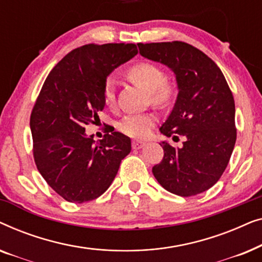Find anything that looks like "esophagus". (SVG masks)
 <instances>
[{
    "label": "esophagus",
    "instance_id": "obj_1",
    "mask_svg": "<svg viewBox=\"0 0 262 262\" xmlns=\"http://www.w3.org/2000/svg\"><path fill=\"white\" fill-rule=\"evenodd\" d=\"M146 145V142H143V141H132V148H134L135 150H138V149H142L143 146Z\"/></svg>",
    "mask_w": 262,
    "mask_h": 262
}]
</instances>
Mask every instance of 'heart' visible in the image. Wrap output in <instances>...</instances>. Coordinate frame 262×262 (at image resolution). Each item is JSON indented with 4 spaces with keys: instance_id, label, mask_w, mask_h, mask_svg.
<instances>
[{
    "instance_id": "obj_1",
    "label": "heart",
    "mask_w": 262,
    "mask_h": 262,
    "mask_svg": "<svg viewBox=\"0 0 262 262\" xmlns=\"http://www.w3.org/2000/svg\"><path fill=\"white\" fill-rule=\"evenodd\" d=\"M127 77L139 87L149 93L150 100L157 106L166 107L174 101L175 87L166 80L163 70L151 63H138L127 70ZM103 101L106 105H112L116 99L114 81L107 78L103 85ZM155 124V117L149 113L128 114L119 123L120 132L128 137L144 138L149 135L150 128Z\"/></svg>"
}]
</instances>
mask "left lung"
Here are the masks:
<instances>
[{"mask_svg":"<svg viewBox=\"0 0 262 262\" xmlns=\"http://www.w3.org/2000/svg\"><path fill=\"white\" fill-rule=\"evenodd\" d=\"M139 53L173 71L178 98L160 127L184 136L181 148L162 142L164 156L152 174L168 192L191 196L212 187L223 174L236 142L235 101L223 73L210 57L184 41L139 42Z\"/></svg>","mask_w":262,"mask_h":262,"instance_id":"1","label":"left lung"}]
</instances>
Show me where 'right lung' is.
Instances as JSON below:
<instances>
[{
    "instance_id": "1",
    "label": "right lung",
    "mask_w": 262,
    "mask_h": 262,
    "mask_svg": "<svg viewBox=\"0 0 262 262\" xmlns=\"http://www.w3.org/2000/svg\"><path fill=\"white\" fill-rule=\"evenodd\" d=\"M138 53L135 44H88L68 53L51 70L31 113L34 162L53 191L85 203L107 191L131 139L120 132L96 142L85 135L103 110L107 76Z\"/></svg>"
}]
</instances>
